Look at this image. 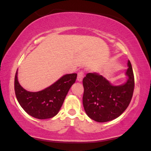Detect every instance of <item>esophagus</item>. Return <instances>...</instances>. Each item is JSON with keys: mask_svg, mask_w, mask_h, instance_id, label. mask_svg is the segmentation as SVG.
<instances>
[{"mask_svg": "<svg viewBox=\"0 0 151 151\" xmlns=\"http://www.w3.org/2000/svg\"><path fill=\"white\" fill-rule=\"evenodd\" d=\"M84 75H85V73H84L83 71H79L78 73V76H77V80L78 81L81 82L83 80V78L84 77Z\"/></svg>", "mask_w": 151, "mask_h": 151, "instance_id": "1", "label": "esophagus"}]
</instances>
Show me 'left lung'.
<instances>
[{
    "label": "left lung",
    "mask_w": 151,
    "mask_h": 151,
    "mask_svg": "<svg viewBox=\"0 0 151 151\" xmlns=\"http://www.w3.org/2000/svg\"><path fill=\"white\" fill-rule=\"evenodd\" d=\"M126 75L127 82L120 86H112L103 76L88 73L83 78V103L91 119L104 122L116 119L129 106L134 88V78L131 62Z\"/></svg>",
    "instance_id": "1"
}]
</instances>
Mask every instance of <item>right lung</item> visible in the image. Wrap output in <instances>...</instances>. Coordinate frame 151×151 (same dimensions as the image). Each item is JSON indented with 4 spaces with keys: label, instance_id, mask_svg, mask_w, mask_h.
Returning <instances> with one entry per match:
<instances>
[{
    "label": "right lung",
    "instance_id": "right-lung-1",
    "mask_svg": "<svg viewBox=\"0 0 151 151\" xmlns=\"http://www.w3.org/2000/svg\"><path fill=\"white\" fill-rule=\"evenodd\" d=\"M77 74L64 75L49 87L39 92H29L22 87L14 77V91L20 105L29 115L39 119H47L57 114L67 94L75 83Z\"/></svg>",
    "mask_w": 151,
    "mask_h": 151
}]
</instances>
